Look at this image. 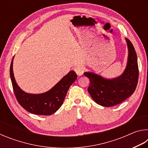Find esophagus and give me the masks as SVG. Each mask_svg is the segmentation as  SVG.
Listing matches in <instances>:
<instances>
[{"instance_id":"1","label":"esophagus","mask_w":148,"mask_h":148,"mask_svg":"<svg viewBox=\"0 0 148 148\" xmlns=\"http://www.w3.org/2000/svg\"><path fill=\"white\" fill-rule=\"evenodd\" d=\"M74 71L78 76H82L84 73V67L82 65H77V66L74 67Z\"/></svg>"}]
</instances>
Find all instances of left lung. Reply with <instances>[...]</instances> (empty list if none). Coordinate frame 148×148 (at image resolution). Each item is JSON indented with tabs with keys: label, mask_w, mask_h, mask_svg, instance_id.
I'll use <instances>...</instances> for the list:
<instances>
[{
	"label": "left lung",
	"mask_w": 148,
	"mask_h": 148,
	"mask_svg": "<svg viewBox=\"0 0 148 148\" xmlns=\"http://www.w3.org/2000/svg\"><path fill=\"white\" fill-rule=\"evenodd\" d=\"M128 47V59L126 68L121 75L108 79L93 72L84 74L90 80L89 93L93 101L99 105L111 107L121 103L134 92L138 79L137 56L133 45L125 38Z\"/></svg>",
	"instance_id": "obj_1"
}]
</instances>
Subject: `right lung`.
Masks as SVG:
<instances>
[{"label": "right lung", "mask_w": 148, "mask_h": 148, "mask_svg": "<svg viewBox=\"0 0 148 148\" xmlns=\"http://www.w3.org/2000/svg\"><path fill=\"white\" fill-rule=\"evenodd\" d=\"M14 57L12 60L10 74L15 95L19 104L30 113L50 116L62 106L70 86L77 79L74 71H70L51 89L43 93L31 94L23 91L16 83L13 72Z\"/></svg>", "instance_id": "right-lung-1"}]
</instances>
